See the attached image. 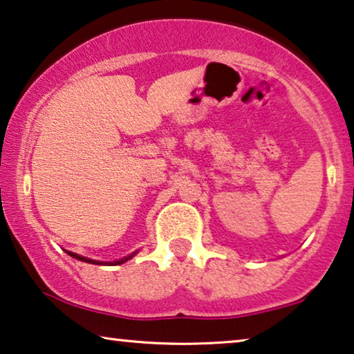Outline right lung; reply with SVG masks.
I'll return each mask as SVG.
<instances>
[{
	"mask_svg": "<svg viewBox=\"0 0 354 354\" xmlns=\"http://www.w3.org/2000/svg\"><path fill=\"white\" fill-rule=\"evenodd\" d=\"M66 252H68V254H70L71 257H75V259H77V261H82V262H87V263H97V266H103V263H108V266H119V263L127 262V261L131 259V257H133V256L136 254V251H135V252H131L130 256H125V257H122V259H119V261H114V262H100V261L88 259V257L79 256V254H76V252H71V251H66Z\"/></svg>",
	"mask_w": 354,
	"mask_h": 354,
	"instance_id": "obj_1",
	"label": "right lung"
}]
</instances>
